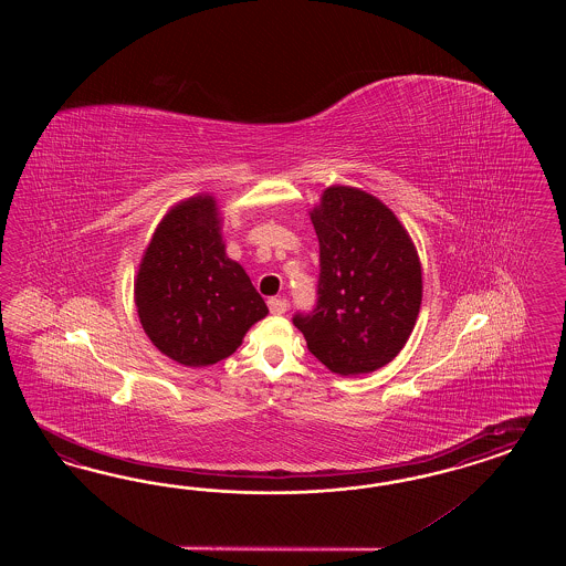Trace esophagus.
<instances>
[{
    "mask_svg": "<svg viewBox=\"0 0 566 566\" xmlns=\"http://www.w3.org/2000/svg\"><path fill=\"white\" fill-rule=\"evenodd\" d=\"M268 307H270V311H272L274 315H282V313H286V308H289V301L282 298V296H274V298L268 301Z\"/></svg>",
    "mask_w": 566,
    "mask_h": 566,
    "instance_id": "obj_1",
    "label": "esophagus"
}]
</instances>
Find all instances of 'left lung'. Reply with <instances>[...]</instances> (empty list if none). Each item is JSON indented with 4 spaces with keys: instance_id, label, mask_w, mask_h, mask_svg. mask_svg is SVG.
Segmentation results:
<instances>
[{
    "instance_id": "8db88e82",
    "label": "left lung",
    "mask_w": 566,
    "mask_h": 566,
    "mask_svg": "<svg viewBox=\"0 0 566 566\" xmlns=\"http://www.w3.org/2000/svg\"><path fill=\"white\" fill-rule=\"evenodd\" d=\"M311 222L319 239L317 305L292 324L329 371L371 374L402 350L417 322V249L388 207L353 187L324 190Z\"/></svg>"
}]
</instances>
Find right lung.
<instances>
[{
  "instance_id": "obj_1",
  "label": "right lung",
  "mask_w": 566,
  "mask_h": 566,
  "mask_svg": "<svg viewBox=\"0 0 566 566\" xmlns=\"http://www.w3.org/2000/svg\"><path fill=\"white\" fill-rule=\"evenodd\" d=\"M218 203L197 195L171 207L145 249L135 280L138 319L171 360L207 367L230 357L268 305L226 255Z\"/></svg>"
}]
</instances>
